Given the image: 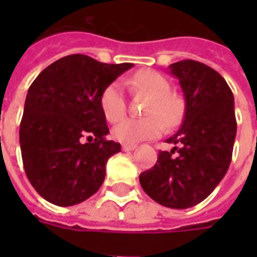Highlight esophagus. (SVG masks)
<instances>
[{
    "instance_id": "34e87169",
    "label": "esophagus",
    "mask_w": 257,
    "mask_h": 257,
    "mask_svg": "<svg viewBox=\"0 0 257 257\" xmlns=\"http://www.w3.org/2000/svg\"><path fill=\"white\" fill-rule=\"evenodd\" d=\"M136 149V146L135 145H122V150L123 151H132Z\"/></svg>"
}]
</instances>
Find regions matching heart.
Returning <instances> with one entry per match:
<instances>
[{
	"label": "heart",
	"mask_w": 257,
	"mask_h": 257,
	"mask_svg": "<svg viewBox=\"0 0 257 257\" xmlns=\"http://www.w3.org/2000/svg\"><path fill=\"white\" fill-rule=\"evenodd\" d=\"M129 84L135 89L151 96L145 110L147 117L123 119L112 129L114 139L126 145H135L161 135L164 123L167 126H175L180 121L183 112L182 101L178 96L171 93V84L162 74L153 70H143L135 74ZM100 107L110 122L122 119L126 112V100L119 81H114L103 89Z\"/></svg>",
	"instance_id": "1"
}]
</instances>
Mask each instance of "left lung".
I'll list each match as a JSON object with an SVG mask.
<instances>
[{
	"instance_id": "obj_1",
	"label": "left lung",
	"mask_w": 257,
	"mask_h": 257,
	"mask_svg": "<svg viewBox=\"0 0 257 257\" xmlns=\"http://www.w3.org/2000/svg\"><path fill=\"white\" fill-rule=\"evenodd\" d=\"M169 73L179 79L186 103L182 126L167 139L178 147L160 151L139 182L158 204L186 209L204 201L230 167L237 134L234 96L226 79L204 63L176 62Z\"/></svg>"
}]
</instances>
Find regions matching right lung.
Masks as SVG:
<instances>
[{
    "instance_id": "right-lung-1",
    "label": "right lung",
    "mask_w": 257,
    "mask_h": 257,
    "mask_svg": "<svg viewBox=\"0 0 257 257\" xmlns=\"http://www.w3.org/2000/svg\"><path fill=\"white\" fill-rule=\"evenodd\" d=\"M134 67L107 64L85 55L53 62L29 88L20 122V149L27 178L42 198L71 206L92 197L106 176L108 158L121 145L106 140L100 95ZM88 136V143L82 138Z\"/></svg>"
}]
</instances>
